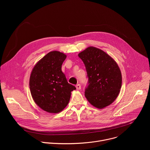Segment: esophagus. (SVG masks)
<instances>
[{
  "label": "esophagus",
  "mask_w": 150,
  "mask_h": 150,
  "mask_svg": "<svg viewBox=\"0 0 150 150\" xmlns=\"http://www.w3.org/2000/svg\"><path fill=\"white\" fill-rule=\"evenodd\" d=\"M76 90H80L81 88V85L80 84H77L76 85Z\"/></svg>",
  "instance_id": "esophagus-1"
}]
</instances>
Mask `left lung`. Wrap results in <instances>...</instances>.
<instances>
[{"mask_svg": "<svg viewBox=\"0 0 150 150\" xmlns=\"http://www.w3.org/2000/svg\"><path fill=\"white\" fill-rule=\"evenodd\" d=\"M86 68L88 84L85 96L98 109L111 104L122 87V74L116 61L103 50L90 46L78 54Z\"/></svg>", "mask_w": 150, "mask_h": 150, "instance_id": "1", "label": "left lung"}]
</instances>
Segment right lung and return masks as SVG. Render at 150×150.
<instances>
[{"instance_id": "right-lung-1", "label": "right lung", "mask_w": 150, "mask_h": 150, "mask_svg": "<svg viewBox=\"0 0 150 150\" xmlns=\"http://www.w3.org/2000/svg\"><path fill=\"white\" fill-rule=\"evenodd\" d=\"M66 57L63 53L50 52L35 64L30 75L31 96L35 104L48 113L62 111L69 103L71 92L76 90L62 71Z\"/></svg>"}]
</instances>
